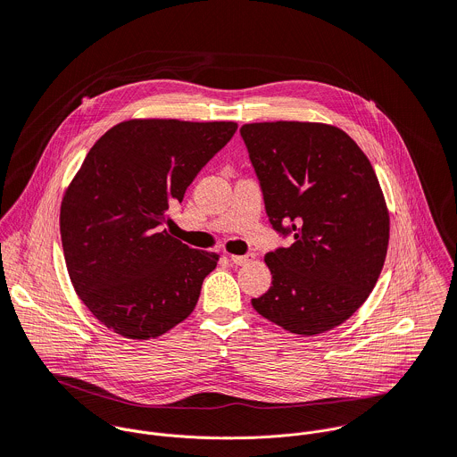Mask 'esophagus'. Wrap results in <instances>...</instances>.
<instances>
[{
  "mask_svg": "<svg viewBox=\"0 0 457 457\" xmlns=\"http://www.w3.org/2000/svg\"><path fill=\"white\" fill-rule=\"evenodd\" d=\"M229 260H231V262H233L235 266H247L249 262H253V260H254V254H253V253H247V254H231Z\"/></svg>",
  "mask_w": 457,
  "mask_h": 457,
  "instance_id": "1",
  "label": "esophagus"
}]
</instances>
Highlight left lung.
<instances>
[{
  "label": "left lung",
  "mask_w": 457,
  "mask_h": 457,
  "mask_svg": "<svg viewBox=\"0 0 457 457\" xmlns=\"http://www.w3.org/2000/svg\"><path fill=\"white\" fill-rule=\"evenodd\" d=\"M277 231L295 242L264 256L273 275L258 314L314 337L349 320L374 289L388 247V210L378 177L344 129L275 120L240 128Z\"/></svg>",
  "instance_id": "left-lung-1"
}]
</instances>
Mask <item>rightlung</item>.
Wrapping results in <instances>:
<instances>
[{"label":"right lung","instance_id":"obj_1","mask_svg":"<svg viewBox=\"0 0 457 457\" xmlns=\"http://www.w3.org/2000/svg\"><path fill=\"white\" fill-rule=\"evenodd\" d=\"M237 128L233 120H122L97 139L64 191L59 229L71 282L113 333L157 338L197 305L219 254L191 249L162 226Z\"/></svg>","mask_w":457,"mask_h":457}]
</instances>
